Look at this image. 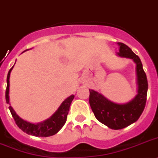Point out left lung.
<instances>
[{"instance_id":"8db88e82","label":"left lung","mask_w":158,"mask_h":158,"mask_svg":"<svg viewBox=\"0 0 158 158\" xmlns=\"http://www.w3.org/2000/svg\"><path fill=\"white\" fill-rule=\"evenodd\" d=\"M120 46L118 56L128 58L134 61L137 77V94L128 103L119 104L110 101L104 95L94 90H89V103L95 118L112 129H121L132 124L138 120L146 104L148 81L142 63L136 54L128 46L122 42L117 43Z\"/></svg>"}]
</instances>
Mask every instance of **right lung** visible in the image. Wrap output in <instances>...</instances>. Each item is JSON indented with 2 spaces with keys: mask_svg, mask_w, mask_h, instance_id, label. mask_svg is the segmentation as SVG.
Instances as JSON below:
<instances>
[{
  "mask_svg": "<svg viewBox=\"0 0 158 158\" xmlns=\"http://www.w3.org/2000/svg\"><path fill=\"white\" fill-rule=\"evenodd\" d=\"M13 67L9 70L7 75V87H6V91H5V99H6L7 104H9V76H10V72H11ZM74 97H75V95H71V96L67 98L61 104V105L59 106V108H58L56 112H54L49 119L41 122V123H38V124H33V123H30V122L22 120V118H20L16 114V112H14V110L13 109L11 106H9V108L10 110V112H11L14 120H15L16 124L23 132H25L27 134L32 135V136H34L47 137V136L56 134L57 132H59L61 128L63 127V125L67 121L70 106H71V102H72Z\"/></svg>",
  "mask_w": 158,
  "mask_h": 158,
  "instance_id": "obj_1",
  "label": "right lung"
}]
</instances>
